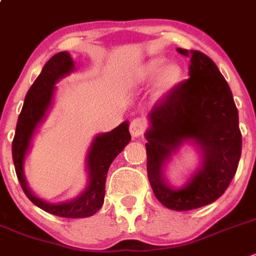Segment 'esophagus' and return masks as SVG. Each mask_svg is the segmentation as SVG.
Masks as SVG:
<instances>
[{
    "mask_svg": "<svg viewBox=\"0 0 256 256\" xmlns=\"http://www.w3.org/2000/svg\"><path fill=\"white\" fill-rule=\"evenodd\" d=\"M130 134H132L133 138H138L144 134V123L140 119H133L132 123L130 126Z\"/></svg>",
    "mask_w": 256,
    "mask_h": 256,
    "instance_id": "34e87169",
    "label": "esophagus"
}]
</instances>
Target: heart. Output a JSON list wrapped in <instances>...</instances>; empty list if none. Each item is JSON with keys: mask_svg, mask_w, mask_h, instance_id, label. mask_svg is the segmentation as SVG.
Listing matches in <instances>:
<instances>
[{"mask_svg": "<svg viewBox=\"0 0 256 256\" xmlns=\"http://www.w3.org/2000/svg\"><path fill=\"white\" fill-rule=\"evenodd\" d=\"M165 60L160 57L148 60L140 68V74H138V80L140 81H150L160 74V78H158L160 88H162V90L170 88L171 86H174L179 81L182 71L176 64H168L165 67Z\"/></svg>", "mask_w": 256, "mask_h": 256, "instance_id": "1", "label": "heart"}]
</instances>
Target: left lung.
Wrapping results in <instances>:
<instances>
[{
  "instance_id": "1",
  "label": "left lung",
  "mask_w": 256,
  "mask_h": 256,
  "mask_svg": "<svg viewBox=\"0 0 256 256\" xmlns=\"http://www.w3.org/2000/svg\"><path fill=\"white\" fill-rule=\"evenodd\" d=\"M176 50L190 57V78L168 91L147 116V175L165 207L189 210L224 193L238 170L242 140L234 96L214 62L198 50ZM185 143L198 148L201 164L182 187H172L163 168Z\"/></svg>"
}]
</instances>
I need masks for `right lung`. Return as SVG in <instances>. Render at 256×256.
<instances>
[{"label":"right lung","mask_w":256,"mask_h":256,"mask_svg":"<svg viewBox=\"0 0 256 256\" xmlns=\"http://www.w3.org/2000/svg\"><path fill=\"white\" fill-rule=\"evenodd\" d=\"M74 71V62L68 52H60L46 63L25 96L24 106L18 116L12 140V160L22 190L36 207L58 217L84 218L95 214L104 203L105 182L110 165L130 140L128 120L119 124L110 132L95 136L86 156L88 184L74 199L49 203L39 198L30 190L24 172L25 157L38 126L46 119L53 104L56 85L60 80Z\"/></svg>","instance_id":"1"}]
</instances>
